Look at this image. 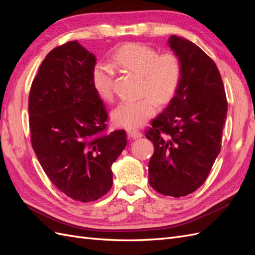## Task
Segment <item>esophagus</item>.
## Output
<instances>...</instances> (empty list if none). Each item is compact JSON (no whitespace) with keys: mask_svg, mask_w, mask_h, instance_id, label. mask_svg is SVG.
Wrapping results in <instances>:
<instances>
[{"mask_svg":"<svg viewBox=\"0 0 255 255\" xmlns=\"http://www.w3.org/2000/svg\"><path fill=\"white\" fill-rule=\"evenodd\" d=\"M128 137L133 138V139H138V138H141L142 137V133L139 132V130H136V129H128Z\"/></svg>","mask_w":255,"mask_h":255,"instance_id":"obj_1","label":"esophagus"}]
</instances>
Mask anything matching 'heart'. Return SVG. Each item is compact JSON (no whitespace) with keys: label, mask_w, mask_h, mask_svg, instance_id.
Instances as JSON below:
<instances>
[{"label":"heart","mask_w":255,"mask_h":255,"mask_svg":"<svg viewBox=\"0 0 255 255\" xmlns=\"http://www.w3.org/2000/svg\"><path fill=\"white\" fill-rule=\"evenodd\" d=\"M113 65L122 70L140 75V94L136 101H123L112 112L116 126L137 128L142 127L156 112L157 103L170 101L182 78V64L174 53L159 52L142 43H127L113 54ZM113 68L97 64L91 72V83L97 95L111 101L113 91Z\"/></svg>","instance_id":"b5f03b06"}]
</instances>
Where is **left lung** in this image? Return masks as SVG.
<instances>
[{
	"mask_svg": "<svg viewBox=\"0 0 255 255\" xmlns=\"http://www.w3.org/2000/svg\"><path fill=\"white\" fill-rule=\"evenodd\" d=\"M182 64V78L168 106L145 137L154 144L151 186L179 198L205 182L221 149L228 103L217 66L198 45L172 35L167 42Z\"/></svg>",
	"mask_w": 255,
	"mask_h": 255,
	"instance_id": "left-lung-1",
	"label": "left lung"
}]
</instances>
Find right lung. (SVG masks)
Listing matches in <instances>:
<instances>
[{"instance_id": "add662e5", "label": "right lung", "mask_w": 255, "mask_h": 255, "mask_svg": "<svg viewBox=\"0 0 255 255\" xmlns=\"http://www.w3.org/2000/svg\"><path fill=\"white\" fill-rule=\"evenodd\" d=\"M96 64L79 41L57 47L42 61L28 99L38 160L61 192L81 202L111 189L112 165L128 142L126 130L105 133L107 113L91 83Z\"/></svg>"}]
</instances>
